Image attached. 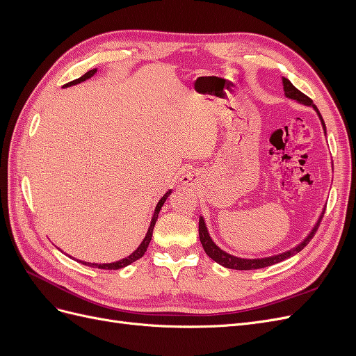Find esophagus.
<instances>
[{
    "label": "esophagus",
    "instance_id": "34e87169",
    "mask_svg": "<svg viewBox=\"0 0 356 356\" xmlns=\"http://www.w3.org/2000/svg\"><path fill=\"white\" fill-rule=\"evenodd\" d=\"M182 182H184V184H190V178H182Z\"/></svg>",
    "mask_w": 356,
    "mask_h": 356
}]
</instances>
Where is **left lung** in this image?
<instances>
[{
    "label": "left lung",
    "mask_w": 356,
    "mask_h": 356,
    "mask_svg": "<svg viewBox=\"0 0 356 356\" xmlns=\"http://www.w3.org/2000/svg\"><path fill=\"white\" fill-rule=\"evenodd\" d=\"M282 81H284V90H285V95L288 96V98L296 99V101H298V102H301V104H305V105H312V106H314V108L318 111V108L315 106L314 101H312V99L309 98V96H306L305 93H301V92L296 88V86H293V83H291L288 79H282ZM318 114H319V117H321L322 126H324V131H325L324 118H322V115H321L319 111H318ZM324 212H325V211H324ZM324 212H322L318 224L315 225V229L312 230V233L307 236V238H306L303 242H301L298 246H296L294 250L286 251V252L279 254V255L268 257V258H261V260H245V258L233 257V255H230V254H227V252L221 251L220 248H218L217 245H215V243L212 242V239L209 238L208 230H207V225H204L203 218L199 220V238H200V242H202V246H203L204 252H207V254L212 258L213 261H217L218 264H221V266H224V267H227V268H234V270H254V268H263V267H267V266L281 263V261L286 260V258L293 257V255H296L297 252H300L301 250H303V248H305V246L312 241V238H314V236H315V233H316V230H318V227H319V224H321V221H322V217H324Z\"/></svg>",
    "instance_id": "8db88e82"
}]
</instances>
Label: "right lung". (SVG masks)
I'll return each instance as SVG.
<instances>
[{
    "label": "right lung",
    "mask_w": 356,
    "mask_h": 356,
    "mask_svg": "<svg viewBox=\"0 0 356 356\" xmlns=\"http://www.w3.org/2000/svg\"><path fill=\"white\" fill-rule=\"evenodd\" d=\"M95 72H96V68H95V70L88 71V72H86L84 75H81L80 79L74 80V81H70V83H68V84H65V86L77 84V83H81V81H84V80H88V79H90V77H92V75H93ZM169 195H170V191H168L166 195H165L163 197H161V199H160V202L157 203L156 211H154V215H153V220H152V224H149V229H148V232H147L145 239L143 241V243H141V245H139V248H138V250H136L132 255H129L127 258H123V260H120V261L110 263V264H90V263H84V261H80V263H83V264H86V266H90V267H98V268H102V270H117V268H123V267H126V266H129V264H132L134 261L139 260V258H141V257L145 254L147 248H148V243H149V241H152L153 229H154V224H156V221H157L159 212H160L161 207H163V203H165V200L168 199V196H169Z\"/></svg>",
    "instance_id": "1"
}]
</instances>
